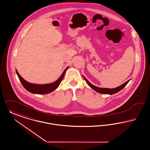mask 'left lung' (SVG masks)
I'll return each instance as SVG.
<instances>
[{"label": "left lung", "instance_id": "left-lung-1", "mask_svg": "<svg viewBox=\"0 0 150 150\" xmlns=\"http://www.w3.org/2000/svg\"><path fill=\"white\" fill-rule=\"evenodd\" d=\"M83 79H85V80L86 81L87 84L91 87L93 89H94L96 91H97L98 93H101V94H114L115 93H117L118 91H120V90H121L124 87L126 86L127 84V83L129 82L130 80H128L125 83H124V84L121 85V86L117 87L116 88H101V87H98L95 86L94 85H92L90 82H88V81L87 79L84 76H83Z\"/></svg>", "mask_w": 150, "mask_h": 150}]
</instances>
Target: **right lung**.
<instances>
[{
	"mask_svg": "<svg viewBox=\"0 0 150 150\" xmlns=\"http://www.w3.org/2000/svg\"><path fill=\"white\" fill-rule=\"evenodd\" d=\"M68 67H67L65 71L62 73V76L60 77V78L56 80L55 82L51 83H48L45 85H38V84H34L31 83L25 79H23L21 76L19 74L18 71H16V73L18 77V79H20L21 83H22L23 86L25 88L26 90H27L28 91L33 93V94H45L50 93L53 91H54L56 89L61 83L62 81L63 80L65 74V73L68 69Z\"/></svg>",
	"mask_w": 150,
	"mask_h": 150,
	"instance_id": "right-lung-1",
	"label": "right lung"
}]
</instances>
